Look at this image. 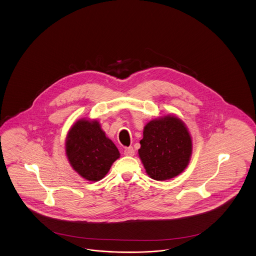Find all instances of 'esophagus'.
<instances>
[{
    "label": "esophagus",
    "instance_id": "esophagus-1",
    "mask_svg": "<svg viewBox=\"0 0 256 256\" xmlns=\"http://www.w3.org/2000/svg\"><path fill=\"white\" fill-rule=\"evenodd\" d=\"M135 154V150L132 146H128V148H124V154L126 156H133Z\"/></svg>",
    "mask_w": 256,
    "mask_h": 256
}]
</instances>
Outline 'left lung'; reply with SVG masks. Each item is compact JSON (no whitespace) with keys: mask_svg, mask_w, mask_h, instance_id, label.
Listing matches in <instances>:
<instances>
[{"mask_svg":"<svg viewBox=\"0 0 256 256\" xmlns=\"http://www.w3.org/2000/svg\"><path fill=\"white\" fill-rule=\"evenodd\" d=\"M138 150L146 174L157 181L172 179L184 172L190 160L192 142L184 122L168 115L144 128Z\"/></svg>","mask_w":256,"mask_h":256,"instance_id":"8db88e82","label":"left lung"}]
</instances>
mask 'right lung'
I'll use <instances>...</instances> for the list:
<instances>
[{
	"instance_id": "1",
	"label": "right lung",
	"mask_w": 256,
	"mask_h": 256,
	"mask_svg": "<svg viewBox=\"0 0 256 256\" xmlns=\"http://www.w3.org/2000/svg\"><path fill=\"white\" fill-rule=\"evenodd\" d=\"M66 154L73 170L82 178L97 182L120 157L97 121L81 119L72 126L66 140Z\"/></svg>"
}]
</instances>
